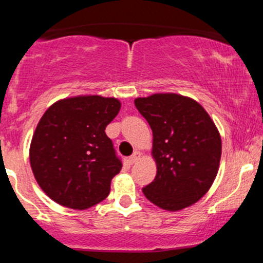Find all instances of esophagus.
I'll use <instances>...</instances> for the list:
<instances>
[{
    "mask_svg": "<svg viewBox=\"0 0 263 263\" xmlns=\"http://www.w3.org/2000/svg\"><path fill=\"white\" fill-rule=\"evenodd\" d=\"M140 156H142V153H140L139 151H135V152L133 153L130 157H129V161H130V163L138 162V161L140 160Z\"/></svg>",
    "mask_w": 263,
    "mask_h": 263,
    "instance_id": "obj_1",
    "label": "esophagus"
}]
</instances>
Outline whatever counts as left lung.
Instances as JSON below:
<instances>
[{
  "label": "left lung",
  "mask_w": 263,
  "mask_h": 263,
  "mask_svg": "<svg viewBox=\"0 0 263 263\" xmlns=\"http://www.w3.org/2000/svg\"><path fill=\"white\" fill-rule=\"evenodd\" d=\"M153 134L155 180L142 189L166 211L196 203L211 188L221 158V137L207 111L193 98L155 93L134 100Z\"/></svg>",
  "instance_id": "left-lung-1"
}]
</instances>
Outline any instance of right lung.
Wrapping results in <instances>:
<instances>
[{
  "mask_svg": "<svg viewBox=\"0 0 263 263\" xmlns=\"http://www.w3.org/2000/svg\"><path fill=\"white\" fill-rule=\"evenodd\" d=\"M120 107L118 98L87 95L47 108L33 134L29 160L38 185L52 201L87 210L108 196L123 165L105 129Z\"/></svg>",
  "mask_w": 263,
  "mask_h": 263,
  "instance_id": "add662e5",
  "label": "right lung"
}]
</instances>
